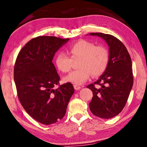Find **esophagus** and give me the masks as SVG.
Returning <instances> with one entry per match:
<instances>
[{
	"label": "esophagus",
	"mask_w": 147,
	"mask_h": 147,
	"mask_svg": "<svg viewBox=\"0 0 147 147\" xmlns=\"http://www.w3.org/2000/svg\"><path fill=\"white\" fill-rule=\"evenodd\" d=\"M81 88H82V87H80V86H78V85H76V84L74 85V89H75L76 90H79V89H80Z\"/></svg>",
	"instance_id": "obj_1"
}]
</instances>
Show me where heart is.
Listing matches in <instances>:
<instances>
[{"label":"heart","instance_id":"b5f03b06","mask_svg":"<svg viewBox=\"0 0 147 147\" xmlns=\"http://www.w3.org/2000/svg\"><path fill=\"white\" fill-rule=\"evenodd\" d=\"M69 53L71 59L66 53L60 52L55 58V65L62 73H67L71 69L72 60L79 59V68L65 76V82L82 84L90 76H99L105 71L109 63V52L105 48L85 40H80L70 46Z\"/></svg>","mask_w":147,"mask_h":147}]
</instances>
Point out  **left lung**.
<instances>
[{"label":"left lung","mask_w":147,"mask_h":147,"mask_svg":"<svg viewBox=\"0 0 147 147\" xmlns=\"http://www.w3.org/2000/svg\"><path fill=\"white\" fill-rule=\"evenodd\" d=\"M90 35L103 38L109 50L106 70L96 82L87 86L93 92L90 109L95 116L109 119L122 111L129 97L134 83L131 59L124 44L116 37L101 32Z\"/></svg>","instance_id":"obj_1"}]
</instances>
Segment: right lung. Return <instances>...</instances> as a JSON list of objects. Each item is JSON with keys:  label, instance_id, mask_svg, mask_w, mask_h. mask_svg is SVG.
Listing matches in <instances>:
<instances>
[{"label": "right lung", "instance_id": "obj_1", "mask_svg": "<svg viewBox=\"0 0 147 147\" xmlns=\"http://www.w3.org/2000/svg\"><path fill=\"white\" fill-rule=\"evenodd\" d=\"M69 38L42 36L25 44L16 59L13 78L21 104L41 124L49 125L62 119L74 92L67 82L59 84V76L52 63L55 53Z\"/></svg>", "mask_w": 147, "mask_h": 147}]
</instances>
